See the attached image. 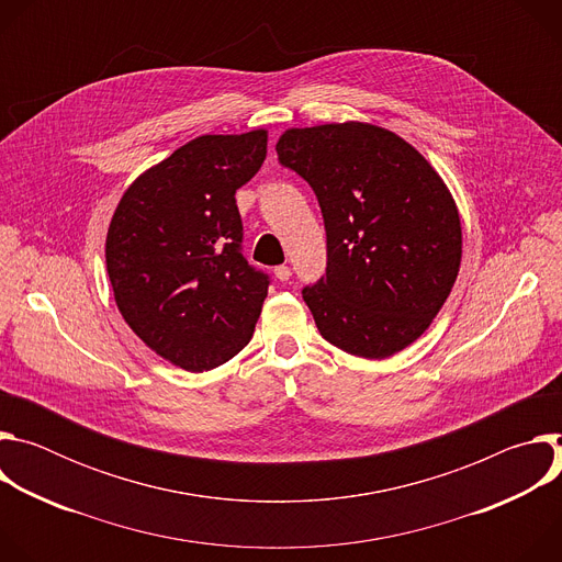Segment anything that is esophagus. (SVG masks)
<instances>
[{
	"label": "esophagus",
	"mask_w": 562,
	"mask_h": 562,
	"mask_svg": "<svg viewBox=\"0 0 562 562\" xmlns=\"http://www.w3.org/2000/svg\"><path fill=\"white\" fill-rule=\"evenodd\" d=\"M276 278H278L280 282H286V280L291 278V267H286V265L276 267Z\"/></svg>",
	"instance_id": "1"
}]
</instances>
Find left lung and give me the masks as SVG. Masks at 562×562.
I'll return each instance as SVG.
<instances>
[{
    "instance_id": "obj_1",
    "label": "left lung",
    "mask_w": 562,
    "mask_h": 562,
    "mask_svg": "<svg viewBox=\"0 0 562 562\" xmlns=\"http://www.w3.org/2000/svg\"><path fill=\"white\" fill-rule=\"evenodd\" d=\"M278 162L315 193L327 276L302 289L334 347L382 360L418 340L445 304L462 254L458 209L403 137L347 122L291 128Z\"/></svg>"
}]
</instances>
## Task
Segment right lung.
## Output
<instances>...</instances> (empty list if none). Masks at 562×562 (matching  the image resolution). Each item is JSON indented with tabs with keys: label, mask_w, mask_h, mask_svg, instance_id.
<instances>
[{
	"label": "right lung",
	"mask_w": 562,
	"mask_h": 562,
	"mask_svg": "<svg viewBox=\"0 0 562 562\" xmlns=\"http://www.w3.org/2000/svg\"><path fill=\"white\" fill-rule=\"evenodd\" d=\"M267 157V131L202 135L120 200L106 269L126 325L162 358L209 371L243 351L271 276L243 256L235 191Z\"/></svg>",
	"instance_id": "obj_1"
}]
</instances>
